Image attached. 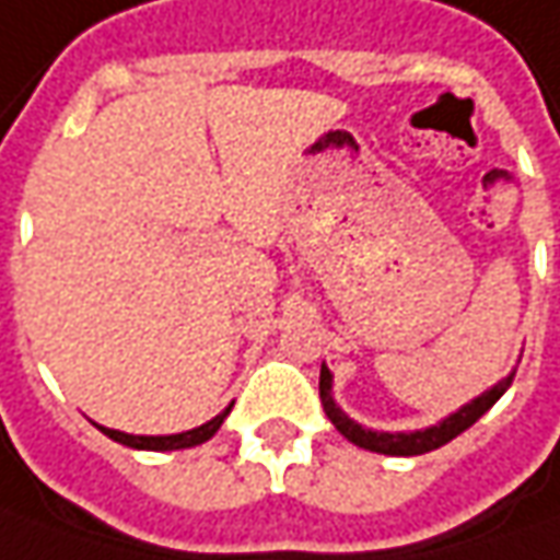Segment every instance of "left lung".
Returning <instances> with one entry per match:
<instances>
[{"label": "left lung", "instance_id": "obj_1", "mask_svg": "<svg viewBox=\"0 0 560 560\" xmlns=\"http://www.w3.org/2000/svg\"><path fill=\"white\" fill-rule=\"evenodd\" d=\"M511 381H514V369H511L509 375L502 377L499 384H492L490 390L474 396L471 402L458 406L455 412H450L446 418H440L436 424L421 428V431H375V428H362L359 421H353V418L338 406V399H335V375H331V369H328L325 362H322V375H318V399H322L325 415L331 418V424H335L350 443H357L359 450H369V453L381 455H424L431 453V450L446 446V443L455 440L458 434H465L480 415H487L492 406L499 402V396L509 390Z\"/></svg>", "mask_w": 560, "mask_h": 560}]
</instances>
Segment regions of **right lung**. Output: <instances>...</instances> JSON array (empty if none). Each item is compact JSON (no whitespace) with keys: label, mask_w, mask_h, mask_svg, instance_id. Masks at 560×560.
Masks as SVG:
<instances>
[{"label":"right lung","mask_w":560,"mask_h":560,"mask_svg":"<svg viewBox=\"0 0 560 560\" xmlns=\"http://www.w3.org/2000/svg\"><path fill=\"white\" fill-rule=\"evenodd\" d=\"M232 412V402L229 409H222L220 415H213L210 421H203L201 428H191V431H183V434H158V436H145V434H126V431H114V428H105V424H95L98 431L105 436H110L114 443H124L129 450H148V453H173V450H191V446H201L207 443L210 436L217 434L225 421V415Z\"/></svg>","instance_id":"1"}]
</instances>
